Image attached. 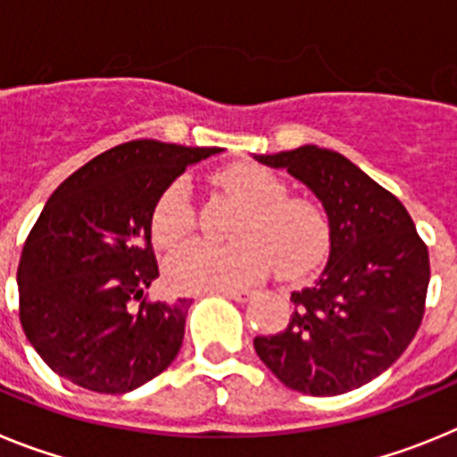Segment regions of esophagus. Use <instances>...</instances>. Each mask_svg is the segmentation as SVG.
I'll use <instances>...</instances> for the list:
<instances>
[{
  "instance_id": "obj_1",
  "label": "esophagus",
  "mask_w": 457,
  "mask_h": 457,
  "mask_svg": "<svg viewBox=\"0 0 457 457\" xmlns=\"http://www.w3.org/2000/svg\"><path fill=\"white\" fill-rule=\"evenodd\" d=\"M220 295L228 297V300H236V302H249L252 300V290H220Z\"/></svg>"
}]
</instances>
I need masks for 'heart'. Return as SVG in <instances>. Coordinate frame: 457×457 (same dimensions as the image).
Returning <instances> with one entry per match:
<instances>
[{"label":"heart","mask_w":457,"mask_h":457,"mask_svg":"<svg viewBox=\"0 0 457 457\" xmlns=\"http://www.w3.org/2000/svg\"><path fill=\"white\" fill-rule=\"evenodd\" d=\"M217 185L247 210L236 247L192 242L169 258L167 281L183 293L237 290L274 268L284 278H300L316 268L329 247V220L311 199L286 196L284 180L258 164H233L215 176ZM196 226L192 194L176 180L160 196L153 215V237L160 247H179Z\"/></svg>","instance_id":"obj_1"}]
</instances>
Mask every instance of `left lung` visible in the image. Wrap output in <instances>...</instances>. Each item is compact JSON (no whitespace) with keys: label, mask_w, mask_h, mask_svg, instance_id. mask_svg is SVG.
<instances>
[{"label":"left lung","mask_w":457,"mask_h":457,"mask_svg":"<svg viewBox=\"0 0 457 457\" xmlns=\"http://www.w3.org/2000/svg\"><path fill=\"white\" fill-rule=\"evenodd\" d=\"M316 194L329 220V258L290 295L286 329L253 338L288 389L338 395L364 386L405 353L423 318L428 249L405 205L341 153L313 144L253 155Z\"/></svg>","instance_id":"left-lung-1"}]
</instances>
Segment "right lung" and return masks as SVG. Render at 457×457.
I'll return each instance as SVG.
<instances>
[{"label": "right lung", "instance_id": "1", "mask_svg": "<svg viewBox=\"0 0 457 457\" xmlns=\"http://www.w3.org/2000/svg\"><path fill=\"white\" fill-rule=\"evenodd\" d=\"M217 153L128 141L93 157L47 199L20 256V322L59 378L128 394L176 359L189 300H144L160 277L153 212L189 164Z\"/></svg>", "mask_w": 457, "mask_h": 457}]
</instances>
